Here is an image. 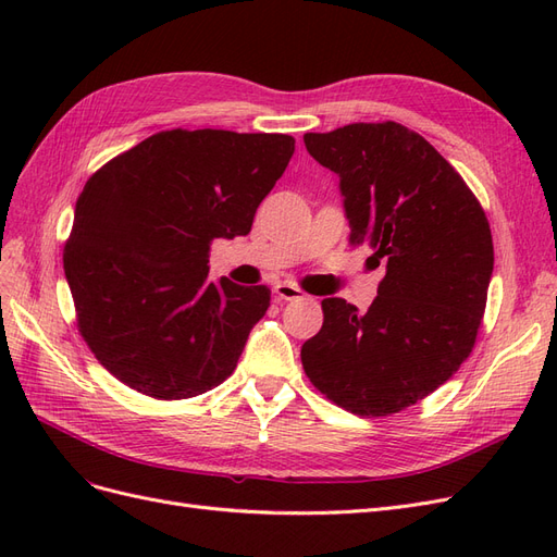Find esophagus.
<instances>
[{
    "mask_svg": "<svg viewBox=\"0 0 557 557\" xmlns=\"http://www.w3.org/2000/svg\"><path fill=\"white\" fill-rule=\"evenodd\" d=\"M274 293H276V297L278 299H285V301H293V299H305L307 295L301 293L297 285H293V283H278V285H274Z\"/></svg>",
    "mask_w": 557,
    "mask_h": 557,
    "instance_id": "34e87169",
    "label": "esophagus"
}]
</instances>
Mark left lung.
<instances>
[{"label": "left lung", "mask_w": 557, "mask_h": 557, "mask_svg": "<svg viewBox=\"0 0 557 557\" xmlns=\"http://www.w3.org/2000/svg\"><path fill=\"white\" fill-rule=\"evenodd\" d=\"M309 156L339 176L352 244L385 278L367 313L323 299V327L301 346L320 393L358 416L411 407L474 348L493 276L487 218L460 174L399 123L305 134Z\"/></svg>", "instance_id": "left-lung-1"}]
</instances>
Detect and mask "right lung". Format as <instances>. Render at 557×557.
Segmentation results:
<instances>
[{
	"instance_id": "add662e5",
	"label": "right lung",
	"mask_w": 557,
	"mask_h": 557,
	"mask_svg": "<svg viewBox=\"0 0 557 557\" xmlns=\"http://www.w3.org/2000/svg\"><path fill=\"white\" fill-rule=\"evenodd\" d=\"M293 153L288 134L170 129L88 178L64 276L83 339L117 381L188 399L234 372L272 293L211 281L209 246L246 237Z\"/></svg>"
}]
</instances>
